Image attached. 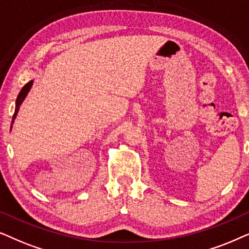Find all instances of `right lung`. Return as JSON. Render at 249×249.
<instances>
[{
  "mask_svg": "<svg viewBox=\"0 0 249 249\" xmlns=\"http://www.w3.org/2000/svg\"><path fill=\"white\" fill-rule=\"evenodd\" d=\"M33 82L34 81H31L28 82L27 84H26L24 88L21 89V91L19 92L18 97H17V100H16V109H15V114H13V117H12V123H11V128H12V124L15 123V119L17 117V115H18V111H19V108H20V106L22 102H24V100L26 99V97H27L28 92L31 91L32 86H33Z\"/></svg>",
  "mask_w": 249,
  "mask_h": 249,
  "instance_id": "add662e5",
  "label": "right lung"
}]
</instances>
